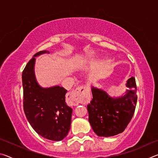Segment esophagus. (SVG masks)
Masks as SVG:
<instances>
[{"instance_id": "1", "label": "esophagus", "mask_w": 158, "mask_h": 158, "mask_svg": "<svg viewBox=\"0 0 158 158\" xmlns=\"http://www.w3.org/2000/svg\"><path fill=\"white\" fill-rule=\"evenodd\" d=\"M85 91L84 86H79L77 89L73 90V91L69 92L67 98V101L69 105L76 106L78 105L81 100V97L83 93Z\"/></svg>"}]
</instances>
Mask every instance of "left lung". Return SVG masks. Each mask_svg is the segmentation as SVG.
Wrapping results in <instances>:
<instances>
[{"instance_id":"8db88e82","label":"left lung","mask_w":158,"mask_h":158,"mask_svg":"<svg viewBox=\"0 0 158 158\" xmlns=\"http://www.w3.org/2000/svg\"><path fill=\"white\" fill-rule=\"evenodd\" d=\"M125 95L112 98L102 89L92 87L93 99L87 105L89 121L99 137H112L123 132L135 113L137 101L135 79L127 81Z\"/></svg>"}]
</instances>
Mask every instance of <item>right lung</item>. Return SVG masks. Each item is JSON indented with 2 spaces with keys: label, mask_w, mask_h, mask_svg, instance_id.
I'll return each instance as SVG.
<instances>
[{
  "label": "right lung",
  "mask_w": 158,
  "mask_h": 158,
  "mask_svg": "<svg viewBox=\"0 0 158 158\" xmlns=\"http://www.w3.org/2000/svg\"><path fill=\"white\" fill-rule=\"evenodd\" d=\"M49 52L41 51L29 60L22 73L23 110L29 123L42 137L60 141L68 134L73 109L66 105L67 90L59 85L42 88L35 79L34 57Z\"/></svg>",
  "instance_id": "obj_1"
}]
</instances>
